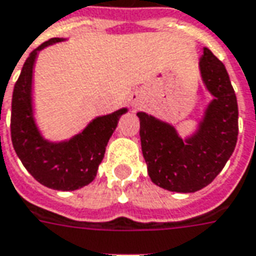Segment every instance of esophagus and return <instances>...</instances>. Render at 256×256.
<instances>
[{
    "label": "esophagus",
    "mask_w": 256,
    "mask_h": 256,
    "mask_svg": "<svg viewBox=\"0 0 256 256\" xmlns=\"http://www.w3.org/2000/svg\"><path fill=\"white\" fill-rule=\"evenodd\" d=\"M130 104H132V106H133V108L140 106L141 98H140V96L137 94V92H134V94H132V96H130Z\"/></svg>",
    "instance_id": "esophagus-1"
}]
</instances>
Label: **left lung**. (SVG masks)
<instances>
[{
  "mask_svg": "<svg viewBox=\"0 0 256 256\" xmlns=\"http://www.w3.org/2000/svg\"><path fill=\"white\" fill-rule=\"evenodd\" d=\"M198 65L212 100L194 133L182 138L170 123L137 112L148 174L154 184L174 192H196L212 183L237 144L238 106L228 70L208 48Z\"/></svg>",
  "mask_w": 256,
  "mask_h": 256,
  "instance_id": "1",
  "label": "left lung"
}]
</instances>
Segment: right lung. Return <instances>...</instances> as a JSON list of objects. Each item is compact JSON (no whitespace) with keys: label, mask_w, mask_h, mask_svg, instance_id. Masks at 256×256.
I'll use <instances>...</instances> for the list:
<instances>
[{"label":"right lung","mask_w":256,"mask_h":256,"mask_svg":"<svg viewBox=\"0 0 256 256\" xmlns=\"http://www.w3.org/2000/svg\"><path fill=\"white\" fill-rule=\"evenodd\" d=\"M60 41L65 38L55 37L42 42L24 62L12 94L10 137L16 155L38 183L52 190L73 191L96 178L106 144L128 108L94 118L69 140L44 138L34 118L33 70L38 52Z\"/></svg>","instance_id":"right-lung-1"}]
</instances>
